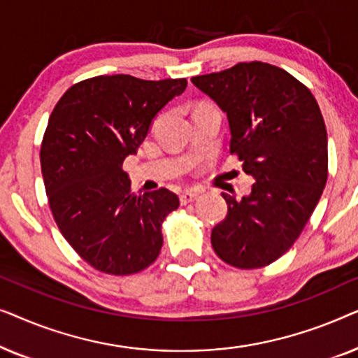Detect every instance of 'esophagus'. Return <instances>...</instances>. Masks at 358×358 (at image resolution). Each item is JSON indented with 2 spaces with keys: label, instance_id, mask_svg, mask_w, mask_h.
<instances>
[{
  "label": "esophagus",
  "instance_id": "obj_1",
  "mask_svg": "<svg viewBox=\"0 0 358 358\" xmlns=\"http://www.w3.org/2000/svg\"><path fill=\"white\" fill-rule=\"evenodd\" d=\"M200 195L199 190H187V192H182L180 194V203L182 205H187L190 202H194V200H197V197Z\"/></svg>",
  "mask_w": 358,
  "mask_h": 358
}]
</instances>
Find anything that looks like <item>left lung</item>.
Returning <instances> with one entry per match:
<instances>
[{"instance_id": "8db88e82", "label": "left lung", "mask_w": 358, "mask_h": 358, "mask_svg": "<svg viewBox=\"0 0 358 358\" xmlns=\"http://www.w3.org/2000/svg\"><path fill=\"white\" fill-rule=\"evenodd\" d=\"M195 86L227 112L229 153L256 182L238 200L222 192L228 213L212 246L236 268H261L300 236L327 180V134L311 91L282 68L241 62L194 76Z\"/></svg>"}]
</instances>
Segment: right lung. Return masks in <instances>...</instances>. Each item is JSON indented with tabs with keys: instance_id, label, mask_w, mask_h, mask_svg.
I'll return each instance as SVG.
<instances>
[{
	"instance_id": "right-lung-1",
	"label": "right lung",
	"mask_w": 358,
	"mask_h": 358,
	"mask_svg": "<svg viewBox=\"0 0 358 358\" xmlns=\"http://www.w3.org/2000/svg\"><path fill=\"white\" fill-rule=\"evenodd\" d=\"M185 86V78L94 76L73 85L52 110L41 145L48 205L63 238L96 271L131 275L159 256L161 227L178 195L134 192L122 164Z\"/></svg>"
}]
</instances>
